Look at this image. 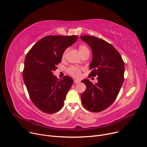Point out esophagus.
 <instances>
[{
  "label": "esophagus",
  "mask_w": 147,
  "mask_h": 147,
  "mask_svg": "<svg viewBox=\"0 0 147 147\" xmlns=\"http://www.w3.org/2000/svg\"><path fill=\"white\" fill-rule=\"evenodd\" d=\"M74 82H75V84H78V83L80 82V80H78V79H75V80H74Z\"/></svg>",
  "instance_id": "obj_1"
}]
</instances>
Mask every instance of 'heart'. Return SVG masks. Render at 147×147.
Returning <instances> with one entry per match:
<instances>
[{
    "label": "heart",
    "mask_w": 147,
    "mask_h": 147,
    "mask_svg": "<svg viewBox=\"0 0 147 147\" xmlns=\"http://www.w3.org/2000/svg\"><path fill=\"white\" fill-rule=\"evenodd\" d=\"M79 51L81 55V56H83L88 53H89V48L85 45H80L79 46ZM68 51V49L65 50L62 55V57L64 58L66 55V54ZM81 70H82V68L76 67V66H71L68 69V72L69 73V75L71 76L75 77V78H79L81 74Z\"/></svg>",
    "instance_id": "b5f03b06"
}]
</instances>
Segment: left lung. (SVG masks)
Here are the masks:
<instances>
[{
	"label": "left lung",
	"instance_id": "8db88e82",
	"mask_svg": "<svg viewBox=\"0 0 147 147\" xmlns=\"http://www.w3.org/2000/svg\"><path fill=\"white\" fill-rule=\"evenodd\" d=\"M80 39L92 49L90 76H97L98 82L93 84L88 79L82 80L86 86L81 94L83 106L92 112L102 111L116 100L124 82V62L119 53L105 40L90 36Z\"/></svg>",
	"mask_w": 147,
	"mask_h": 147
}]
</instances>
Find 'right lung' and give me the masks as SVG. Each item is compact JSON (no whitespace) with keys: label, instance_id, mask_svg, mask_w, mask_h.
Returning a JSON list of instances; mask_svg holds the SVG:
<instances>
[{"label":"right lung","instance_id":"obj_1","mask_svg":"<svg viewBox=\"0 0 147 147\" xmlns=\"http://www.w3.org/2000/svg\"><path fill=\"white\" fill-rule=\"evenodd\" d=\"M77 36H50L40 40L26 55L23 77L30 99L42 111L51 114L63 106L73 79H58L53 72L61 62L63 52L76 42Z\"/></svg>","mask_w":147,"mask_h":147}]
</instances>
